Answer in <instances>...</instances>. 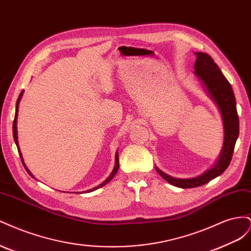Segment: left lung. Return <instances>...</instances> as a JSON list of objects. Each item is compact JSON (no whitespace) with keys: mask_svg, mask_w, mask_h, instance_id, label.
Returning a JSON list of instances; mask_svg holds the SVG:
<instances>
[{"mask_svg":"<svg viewBox=\"0 0 251 251\" xmlns=\"http://www.w3.org/2000/svg\"><path fill=\"white\" fill-rule=\"evenodd\" d=\"M197 59L195 64V73L206 87L210 97L219 107L224 124V144L214 168L202 174L201 176L192 179H177L164 174L157 168V173L169 183L181 187L192 188L201 186L210 180L220 176L231 161L235 141L239 136V116L237 112V102L229 81L226 79L218 65L208 54L203 52H196Z\"/></svg>","mask_w":251,"mask_h":251,"instance_id":"1","label":"left lung"}]
</instances>
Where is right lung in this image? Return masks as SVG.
<instances>
[{"label": "right lung", "mask_w": 251, "mask_h": 251, "mask_svg": "<svg viewBox=\"0 0 251 251\" xmlns=\"http://www.w3.org/2000/svg\"><path fill=\"white\" fill-rule=\"evenodd\" d=\"M23 93H24V90L22 91V92L20 93V95H19V98H18V100H17V104H16V115H14V120H13V126H12V131H13V138H14V142H16V144H17V147H18V151H19V154H20V156H21V160H22V162H23V165L25 166V169H26V171L29 173V175L31 177H33L32 175H31V173H30L29 171H28V169L26 168V165H25V163H24V161H23V158H22V154H21V151H20V148H19V142H18V131H17V119H18V111H19V103H20V100H21V98H22V96H23ZM115 158H116V160H115V166H114V170H113V172H112V174L110 175V176L105 179L101 184H100V185H97L96 187H94V188H92V189H89V191H87L88 193L89 192H93V191H95V189H97V188H100V187H102L103 185H105L107 183H109V182L112 180V178L115 176L116 175V173L118 172V169H119V159H118V151H116V155H115Z\"/></svg>", "instance_id": "right-lung-1"}]
</instances>
